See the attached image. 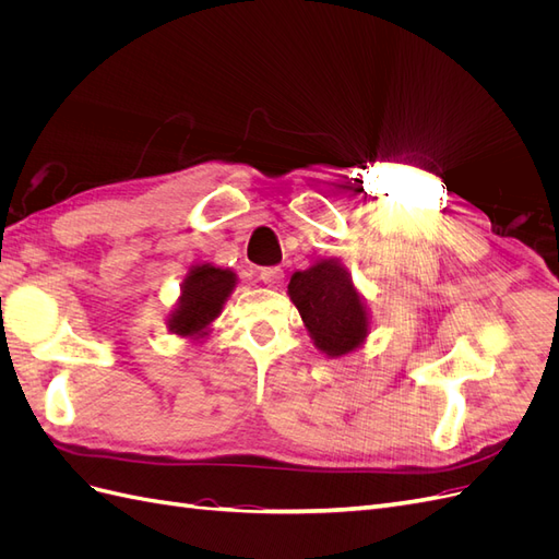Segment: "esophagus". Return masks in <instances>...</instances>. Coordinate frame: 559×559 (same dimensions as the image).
Masks as SVG:
<instances>
[{"mask_svg": "<svg viewBox=\"0 0 559 559\" xmlns=\"http://www.w3.org/2000/svg\"><path fill=\"white\" fill-rule=\"evenodd\" d=\"M259 277H261V282H263V284H267V286H270V289H280L282 282H284V270H282V267H277V265L261 267Z\"/></svg>", "mask_w": 559, "mask_h": 559, "instance_id": "34e87169", "label": "esophagus"}]
</instances>
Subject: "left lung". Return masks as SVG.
<instances>
[{
	"instance_id": "left-lung-1",
	"label": "left lung",
	"mask_w": 559,
	"mask_h": 559,
	"mask_svg": "<svg viewBox=\"0 0 559 559\" xmlns=\"http://www.w3.org/2000/svg\"><path fill=\"white\" fill-rule=\"evenodd\" d=\"M289 296L312 335L314 345L329 357L357 349L368 335V312L352 284L347 267L335 259L314 263L294 273Z\"/></svg>"
}]
</instances>
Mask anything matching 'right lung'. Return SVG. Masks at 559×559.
<instances>
[{"label":"right lung","mask_w":559,"mask_h":559,"mask_svg":"<svg viewBox=\"0 0 559 559\" xmlns=\"http://www.w3.org/2000/svg\"><path fill=\"white\" fill-rule=\"evenodd\" d=\"M233 286V270L214 267L210 263L195 265L181 284L179 302L170 314V331L186 337L205 335L207 326L222 312Z\"/></svg>","instance_id":"1"}]
</instances>
